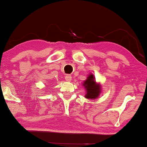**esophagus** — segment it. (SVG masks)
I'll use <instances>...</instances> for the list:
<instances>
[{
  "mask_svg": "<svg viewBox=\"0 0 147 147\" xmlns=\"http://www.w3.org/2000/svg\"><path fill=\"white\" fill-rule=\"evenodd\" d=\"M65 79L67 82H71V76L70 75H67L65 77Z\"/></svg>",
  "mask_w": 147,
  "mask_h": 147,
  "instance_id": "34e87169",
  "label": "esophagus"
}]
</instances>
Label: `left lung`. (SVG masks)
<instances>
[{
  "label": "left lung",
  "mask_w": 147,
  "mask_h": 147,
  "mask_svg": "<svg viewBox=\"0 0 147 147\" xmlns=\"http://www.w3.org/2000/svg\"><path fill=\"white\" fill-rule=\"evenodd\" d=\"M83 86L86 90L85 98L88 99L94 100L99 98L101 94L102 88L100 83H97L94 74H90L83 83Z\"/></svg>",
  "instance_id": "1"
}]
</instances>
